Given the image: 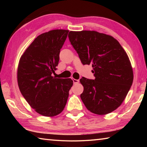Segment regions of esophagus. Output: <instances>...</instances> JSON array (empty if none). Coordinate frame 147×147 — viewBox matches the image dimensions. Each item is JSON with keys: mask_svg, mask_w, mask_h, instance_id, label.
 <instances>
[{"mask_svg": "<svg viewBox=\"0 0 147 147\" xmlns=\"http://www.w3.org/2000/svg\"><path fill=\"white\" fill-rule=\"evenodd\" d=\"M73 83L74 84H78L79 82V80H76V79H73Z\"/></svg>", "mask_w": 147, "mask_h": 147, "instance_id": "esophagus-1", "label": "esophagus"}]
</instances>
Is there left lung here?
Here are the masks:
<instances>
[{"label": "left lung", "instance_id": "left-lung-1", "mask_svg": "<svg viewBox=\"0 0 147 147\" xmlns=\"http://www.w3.org/2000/svg\"><path fill=\"white\" fill-rule=\"evenodd\" d=\"M71 44L83 65L91 64L95 78L82 77L80 94L87 109L98 115L115 110L132 85L134 74L127 54L112 36L96 31H71Z\"/></svg>", "mask_w": 147, "mask_h": 147}]
</instances>
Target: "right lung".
I'll use <instances>...</instances> for the list:
<instances>
[{"mask_svg": "<svg viewBox=\"0 0 147 147\" xmlns=\"http://www.w3.org/2000/svg\"><path fill=\"white\" fill-rule=\"evenodd\" d=\"M69 30H53L34 39L19 60L17 82L20 91L37 113L53 117L63 110L73 86L71 78L53 76Z\"/></svg>", "mask_w": 147, "mask_h": 147, "instance_id": "obj_1", "label": "right lung"}]
</instances>
